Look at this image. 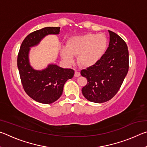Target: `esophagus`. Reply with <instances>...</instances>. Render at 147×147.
<instances>
[{
	"label": "esophagus",
	"mask_w": 147,
	"mask_h": 147,
	"mask_svg": "<svg viewBox=\"0 0 147 147\" xmlns=\"http://www.w3.org/2000/svg\"><path fill=\"white\" fill-rule=\"evenodd\" d=\"M80 76V73L79 71H75V73H74V76L78 77Z\"/></svg>",
	"instance_id": "1"
}]
</instances>
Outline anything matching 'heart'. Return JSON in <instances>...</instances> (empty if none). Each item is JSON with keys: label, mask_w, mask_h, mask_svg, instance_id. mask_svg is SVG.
<instances>
[{"label": "heart", "mask_w": 147, "mask_h": 147, "mask_svg": "<svg viewBox=\"0 0 147 147\" xmlns=\"http://www.w3.org/2000/svg\"><path fill=\"white\" fill-rule=\"evenodd\" d=\"M108 39L104 34H87L72 37L66 47L62 48L60 54L67 63H72L74 56H78V63L82 67H90L96 64L105 53Z\"/></svg>", "instance_id": "obj_1"}]
</instances>
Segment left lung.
<instances>
[{
  "mask_svg": "<svg viewBox=\"0 0 147 147\" xmlns=\"http://www.w3.org/2000/svg\"><path fill=\"white\" fill-rule=\"evenodd\" d=\"M108 32L109 43L105 54L96 64L80 72L88 80L82 89L83 95L95 103L105 102L115 95L129 68L127 45L117 34Z\"/></svg>",
  "mask_w": 147,
  "mask_h": 147,
  "instance_id": "1",
  "label": "left lung"
}]
</instances>
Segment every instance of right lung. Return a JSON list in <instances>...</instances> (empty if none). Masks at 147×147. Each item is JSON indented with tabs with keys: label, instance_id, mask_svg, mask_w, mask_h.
<instances>
[{
	"label": "right lung",
	"instance_id": "1",
	"mask_svg": "<svg viewBox=\"0 0 147 147\" xmlns=\"http://www.w3.org/2000/svg\"><path fill=\"white\" fill-rule=\"evenodd\" d=\"M60 27H45L27 36L22 43L17 57L20 78L26 94L42 104H51L60 97L65 83L73 77L71 69L49 64L43 70H35L30 64L29 52L47 35L59 34Z\"/></svg>",
	"mask_w": 147,
	"mask_h": 147
}]
</instances>
